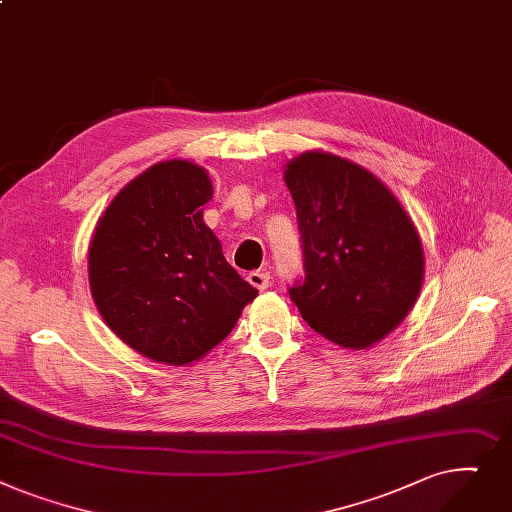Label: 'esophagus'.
<instances>
[{
    "label": "esophagus",
    "mask_w": 512,
    "mask_h": 512,
    "mask_svg": "<svg viewBox=\"0 0 512 512\" xmlns=\"http://www.w3.org/2000/svg\"><path fill=\"white\" fill-rule=\"evenodd\" d=\"M248 283H250L252 287H256L258 291H264V289L268 287V283H270V275H268V273H260V270H256V273H250V275H248Z\"/></svg>",
    "instance_id": "34e87169"
}]
</instances>
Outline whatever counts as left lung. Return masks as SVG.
<instances>
[{"mask_svg":"<svg viewBox=\"0 0 512 512\" xmlns=\"http://www.w3.org/2000/svg\"><path fill=\"white\" fill-rule=\"evenodd\" d=\"M306 279L289 289L324 339L368 349L407 318L424 285V248L403 204L366 167L308 150L285 165Z\"/></svg>","mask_w":512,"mask_h":512,"instance_id":"obj_1","label":"left lung"}]
</instances>
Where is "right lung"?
<instances>
[{"mask_svg":"<svg viewBox=\"0 0 512 512\" xmlns=\"http://www.w3.org/2000/svg\"><path fill=\"white\" fill-rule=\"evenodd\" d=\"M210 198L204 167L161 161L115 194L90 239L88 283L99 314L159 364L198 362L258 295L202 219Z\"/></svg>","mask_w":512,"mask_h":512,"instance_id":"1","label":"right lung"}]
</instances>
